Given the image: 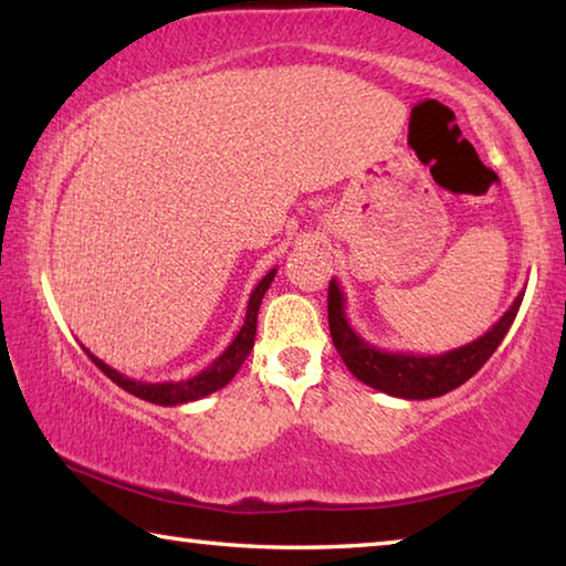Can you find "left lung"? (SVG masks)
I'll return each instance as SVG.
<instances>
[{
  "label": "left lung",
  "mask_w": 566,
  "mask_h": 566,
  "mask_svg": "<svg viewBox=\"0 0 566 566\" xmlns=\"http://www.w3.org/2000/svg\"><path fill=\"white\" fill-rule=\"evenodd\" d=\"M522 300L524 290L516 294L510 310L502 314V319L484 337L469 342L459 349L424 357V354L411 352H385L377 349L375 344L364 342L352 329L347 312H344L347 300H344L337 280H332L327 294L329 332L347 369L367 387L401 399H432L464 385L467 379H472L484 367V361L492 357L494 349L502 344L504 334L510 332Z\"/></svg>",
  "instance_id": "1"
}]
</instances>
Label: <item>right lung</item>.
Masks as SVG:
<instances>
[{
  "label": "right lung",
  "instance_id": "1",
  "mask_svg": "<svg viewBox=\"0 0 566 566\" xmlns=\"http://www.w3.org/2000/svg\"><path fill=\"white\" fill-rule=\"evenodd\" d=\"M276 270L266 272L264 280L254 286L252 296H249V304H247V317L242 329L237 332V337L232 339V344L219 354V357L209 364L207 369L199 371V375L189 377V379H179V381H139V379H129L124 377L122 371L112 369L109 364H104L99 357H94L90 349H84L92 357V361L97 364V367L107 375L114 385H119L124 391H129V395L151 401V405H161V407H175V405H185V401H197L207 395H212V391L227 387L232 377L242 367L244 359L249 357V352L254 347V334H256V314H260V304H262V296L264 292L270 290V284L274 280Z\"/></svg>",
  "mask_w": 566,
  "mask_h": 566
}]
</instances>
